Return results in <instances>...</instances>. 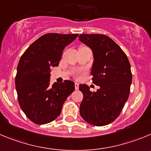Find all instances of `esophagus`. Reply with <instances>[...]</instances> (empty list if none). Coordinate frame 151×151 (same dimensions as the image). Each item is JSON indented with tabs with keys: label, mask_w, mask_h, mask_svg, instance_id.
Here are the masks:
<instances>
[{
	"label": "esophagus",
	"mask_w": 151,
	"mask_h": 151,
	"mask_svg": "<svg viewBox=\"0 0 151 151\" xmlns=\"http://www.w3.org/2000/svg\"><path fill=\"white\" fill-rule=\"evenodd\" d=\"M74 87H75L76 90H78L79 89V83H74Z\"/></svg>",
	"instance_id": "obj_1"
}]
</instances>
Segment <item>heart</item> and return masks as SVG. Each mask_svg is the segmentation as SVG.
Listing matches in <instances>:
<instances>
[{
    "label": "heart",
    "instance_id": "b5f03b06",
    "mask_svg": "<svg viewBox=\"0 0 151 151\" xmlns=\"http://www.w3.org/2000/svg\"><path fill=\"white\" fill-rule=\"evenodd\" d=\"M77 74H78V73H76V75H77Z\"/></svg>",
    "mask_w": 151,
    "mask_h": 151
}]
</instances>
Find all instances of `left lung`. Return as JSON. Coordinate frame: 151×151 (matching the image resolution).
<instances>
[{
  "label": "left lung",
  "mask_w": 151,
  "mask_h": 151,
  "mask_svg": "<svg viewBox=\"0 0 151 151\" xmlns=\"http://www.w3.org/2000/svg\"><path fill=\"white\" fill-rule=\"evenodd\" d=\"M79 37L92 50V82L100 86L91 92L86 84L79 86L83 95L80 115L95 126L107 125L119 116L128 99L132 83L130 64L124 52L109 36L81 34Z\"/></svg>",
  "instance_id": "obj_1"
}]
</instances>
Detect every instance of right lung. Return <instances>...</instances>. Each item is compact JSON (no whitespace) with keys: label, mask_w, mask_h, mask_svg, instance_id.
Here are the masks:
<instances>
[{"label":"right lung","mask_w":151,"mask_h":151,"mask_svg":"<svg viewBox=\"0 0 151 151\" xmlns=\"http://www.w3.org/2000/svg\"><path fill=\"white\" fill-rule=\"evenodd\" d=\"M78 34L47 33L31 44L21 57L15 76L18 104L31 122L45 124L61 113L63 105L74 91L64 80L50 85L51 68L58 66L63 50Z\"/></svg>","instance_id":"add662e5"}]
</instances>
